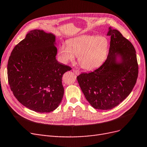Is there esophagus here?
I'll return each instance as SVG.
<instances>
[{
	"label": "esophagus",
	"instance_id": "34e87169",
	"mask_svg": "<svg viewBox=\"0 0 147 147\" xmlns=\"http://www.w3.org/2000/svg\"><path fill=\"white\" fill-rule=\"evenodd\" d=\"M73 72L76 74V75H79V74H80V71H79V70H78V69H73Z\"/></svg>",
	"mask_w": 147,
	"mask_h": 147
}]
</instances>
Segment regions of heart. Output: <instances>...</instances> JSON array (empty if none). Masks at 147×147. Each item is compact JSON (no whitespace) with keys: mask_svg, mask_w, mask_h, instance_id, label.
Wrapping results in <instances>:
<instances>
[{"mask_svg":"<svg viewBox=\"0 0 147 147\" xmlns=\"http://www.w3.org/2000/svg\"><path fill=\"white\" fill-rule=\"evenodd\" d=\"M109 46V42L105 36L81 35L69 40L67 45L62 44L59 49L58 58L61 62L67 63L78 56L82 68L92 70L103 62Z\"/></svg>","mask_w":147,"mask_h":147,"instance_id":"1","label":"heart"}]
</instances>
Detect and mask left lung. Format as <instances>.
Instances as JSON below:
<instances>
[{
  "instance_id": "8db88e82",
  "label": "left lung",
  "mask_w": 147,
  "mask_h": 147,
  "mask_svg": "<svg viewBox=\"0 0 147 147\" xmlns=\"http://www.w3.org/2000/svg\"><path fill=\"white\" fill-rule=\"evenodd\" d=\"M110 48L100 67L77 77L87 101L94 108L109 110L121 103L131 92L138 76L136 50L117 29L109 28Z\"/></svg>"
}]
</instances>
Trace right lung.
Returning a JSON list of instances; mask_svg holds the SVG:
<instances>
[{"label":"right lung","instance_id":"obj_1","mask_svg":"<svg viewBox=\"0 0 147 147\" xmlns=\"http://www.w3.org/2000/svg\"><path fill=\"white\" fill-rule=\"evenodd\" d=\"M56 36L35 29L12 50L8 62V83L17 100L40 113L55 110L64 89L62 76L71 70L56 59Z\"/></svg>","mask_w":147,"mask_h":147}]
</instances>
